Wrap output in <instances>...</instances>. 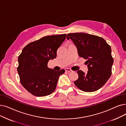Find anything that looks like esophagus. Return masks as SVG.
Instances as JSON below:
<instances>
[{
	"label": "esophagus",
	"instance_id": "34e87169",
	"mask_svg": "<svg viewBox=\"0 0 126 126\" xmlns=\"http://www.w3.org/2000/svg\"><path fill=\"white\" fill-rule=\"evenodd\" d=\"M65 71H66V72L67 73H73V71L72 69H70V68H66L65 69Z\"/></svg>",
	"mask_w": 126,
	"mask_h": 126
}]
</instances>
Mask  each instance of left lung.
<instances>
[{
    "label": "left lung",
    "instance_id": "left-lung-1",
    "mask_svg": "<svg viewBox=\"0 0 126 126\" xmlns=\"http://www.w3.org/2000/svg\"><path fill=\"white\" fill-rule=\"evenodd\" d=\"M78 50L79 57L87 60L88 71L85 74L78 70V79L74 81L76 86L86 92H95L107 82L112 74L113 58L110 46L103 38L85 33L67 34Z\"/></svg>",
    "mask_w": 126,
    "mask_h": 126
}]
</instances>
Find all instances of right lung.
<instances>
[{
    "instance_id": "add662e5",
    "label": "right lung",
    "mask_w": 126,
    "mask_h": 126,
    "mask_svg": "<svg viewBox=\"0 0 126 126\" xmlns=\"http://www.w3.org/2000/svg\"><path fill=\"white\" fill-rule=\"evenodd\" d=\"M66 34L48 35L26 45L18 56L17 72L21 84L33 95L51 94L55 90L59 76L65 70L56 71L47 66L50 60L57 57L58 49L66 39Z\"/></svg>"
}]
</instances>
